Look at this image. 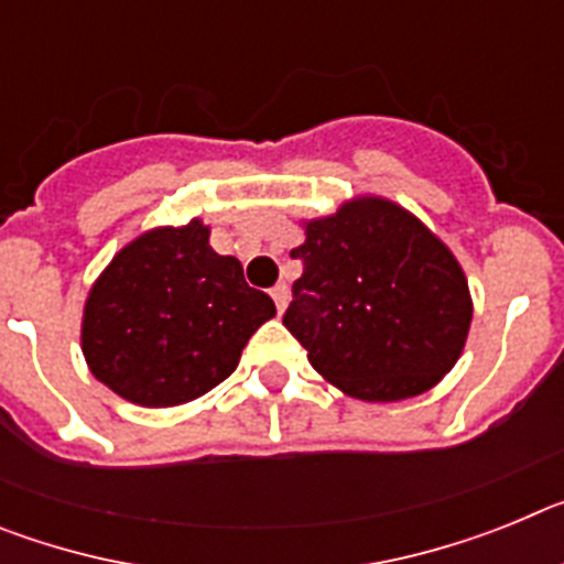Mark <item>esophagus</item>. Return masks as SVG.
Returning <instances> with one entry per match:
<instances>
[{"mask_svg":"<svg viewBox=\"0 0 564 564\" xmlns=\"http://www.w3.org/2000/svg\"><path fill=\"white\" fill-rule=\"evenodd\" d=\"M271 296H273V302H276V311L279 313L285 311V307H288V285H285V282H279V285L271 291Z\"/></svg>","mask_w":564,"mask_h":564,"instance_id":"esophagus-1","label":"esophagus"}]
</instances>
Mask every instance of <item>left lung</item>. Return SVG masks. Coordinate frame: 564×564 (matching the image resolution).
Here are the masks:
<instances>
[{"instance_id": "left-lung-1", "label": "left lung", "mask_w": 564, "mask_h": 564, "mask_svg": "<svg viewBox=\"0 0 564 564\" xmlns=\"http://www.w3.org/2000/svg\"><path fill=\"white\" fill-rule=\"evenodd\" d=\"M282 325L313 370L361 401H403L435 387L471 325L463 268L417 217L381 197L311 220Z\"/></svg>"}]
</instances>
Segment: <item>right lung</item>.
<instances>
[{"label":"right lung","mask_w":564,"mask_h":564,"mask_svg":"<svg viewBox=\"0 0 564 564\" xmlns=\"http://www.w3.org/2000/svg\"><path fill=\"white\" fill-rule=\"evenodd\" d=\"M276 316L242 265L208 246V228H154L115 253L84 305L82 350L109 390L174 406L226 381L259 325Z\"/></svg>","instance_id":"1"}]
</instances>
